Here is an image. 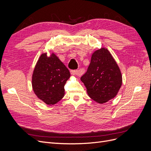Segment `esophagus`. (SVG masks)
<instances>
[{"instance_id":"obj_1","label":"esophagus","mask_w":151,"mask_h":151,"mask_svg":"<svg viewBox=\"0 0 151 151\" xmlns=\"http://www.w3.org/2000/svg\"><path fill=\"white\" fill-rule=\"evenodd\" d=\"M70 74L72 76H80L81 72L79 70H70Z\"/></svg>"}]
</instances>
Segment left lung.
<instances>
[{
  "label": "left lung",
  "mask_w": 151,
  "mask_h": 151,
  "mask_svg": "<svg viewBox=\"0 0 151 151\" xmlns=\"http://www.w3.org/2000/svg\"><path fill=\"white\" fill-rule=\"evenodd\" d=\"M81 80L89 96L99 103L115 98L122 84L120 68L111 54L104 48L93 53L88 70Z\"/></svg>",
  "instance_id": "8db88e82"
}]
</instances>
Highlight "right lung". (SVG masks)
Masks as SVG:
<instances>
[{
  "mask_svg": "<svg viewBox=\"0 0 151 151\" xmlns=\"http://www.w3.org/2000/svg\"><path fill=\"white\" fill-rule=\"evenodd\" d=\"M70 72L55 55H41L32 76L35 94L48 105H53L64 96V86Z\"/></svg>",
  "mask_w": 151,
  "mask_h": 151,
  "instance_id": "right-lung-1",
  "label": "right lung"
}]
</instances>
